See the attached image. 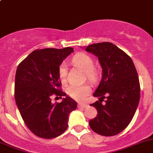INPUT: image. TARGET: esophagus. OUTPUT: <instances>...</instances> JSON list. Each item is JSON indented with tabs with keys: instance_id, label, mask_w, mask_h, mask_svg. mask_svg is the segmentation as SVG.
Returning a JSON list of instances; mask_svg holds the SVG:
<instances>
[{
	"instance_id": "1",
	"label": "esophagus",
	"mask_w": 153,
	"mask_h": 153,
	"mask_svg": "<svg viewBox=\"0 0 153 153\" xmlns=\"http://www.w3.org/2000/svg\"><path fill=\"white\" fill-rule=\"evenodd\" d=\"M78 106L79 108H83V109H84V108H86L88 106V104H82V103H80V104H78Z\"/></svg>"
}]
</instances>
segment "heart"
I'll use <instances>...</instances> for the list:
<instances>
[{
    "mask_svg": "<svg viewBox=\"0 0 153 153\" xmlns=\"http://www.w3.org/2000/svg\"><path fill=\"white\" fill-rule=\"evenodd\" d=\"M72 61L74 65L85 72L88 79L90 81L95 79L96 72L94 69V61L89 55L84 52H80L72 58ZM67 64L64 62L61 63L58 67V76L62 82H64L67 79ZM67 92L75 100L84 101L91 92V88L87 84H72L68 87Z\"/></svg>",
    "mask_w": 153,
    "mask_h": 153,
    "instance_id": "obj_1",
    "label": "heart"
}]
</instances>
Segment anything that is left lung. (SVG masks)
Returning a JSON list of instances; mask_svg holds the SVG:
<instances>
[{"mask_svg":"<svg viewBox=\"0 0 153 153\" xmlns=\"http://www.w3.org/2000/svg\"><path fill=\"white\" fill-rule=\"evenodd\" d=\"M85 49L98 58L102 68V78L93 94L94 97H99V101L91 104L98 114L89 121V126L101 135H117L131 122L139 103L136 69L130 57L112 43L90 44Z\"/></svg>","mask_w":153,"mask_h":153,"instance_id":"1","label":"left lung"}]
</instances>
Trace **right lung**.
Listing matches in <instances>:
<instances>
[{
  "mask_svg": "<svg viewBox=\"0 0 153 153\" xmlns=\"http://www.w3.org/2000/svg\"><path fill=\"white\" fill-rule=\"evenodd\" d=\"M73 48L35 50L18 65L15 74V98L27 127L37 136L53 138L67 129L69 115L77 103L59 89L58 67ZM65 97L52 103V95Z\"/></svg>",
  "mask_w": 153,
  "mask_h": 153,
  "instance_id": "right-lung-1",
  "label": "right lung"
}]
</instances>
